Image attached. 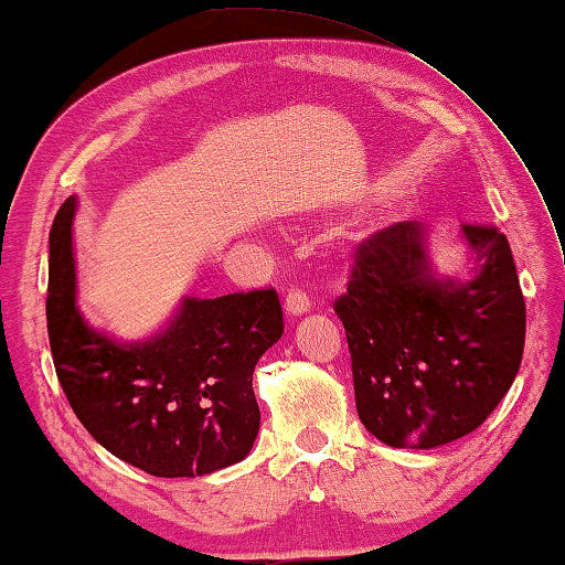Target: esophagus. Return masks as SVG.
I'll return each instance as SVG.
<instances>
[{
    "label": "esophagus",
    "mask_w": 565,
    "mask_h": 565,
    "mask_svg": "<svg viewBox=\"0 0 565 565\" xmlns=\"http://www.w3.org/2000/svg\"><path fill=\"white\" fill-rule=\"evenodd\" d=\"M310 295L302 292V290H290L288 298H285V315L288 318H302V315L310 312Z\"/></svg>",
    "instance_id": "obj_1"
}]
</instances>
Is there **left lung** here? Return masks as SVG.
Wrapping results in <instances>:
<instances>
[{
  "instance_id": "obj_1",
  "label": "left lung",
  "mask_w": 565,
  "mask_h": 565,
  "mask_svg": "<svg viewBox=\"0 0 565 565\" xmlns=\"http://www.w3.org/2000/svg\"><path fill=\"white\" fill-rule=\"evenodd\" d=\"M434 231L404 221L360 245L348 295L334 302L348 332L358 414L397 449L467 437L516 380L526 340L511 245L497 227L461 225L467 280L434 263Z\"/></svg>"
}]
</instances>
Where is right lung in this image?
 <instances>
[{
	"label": "right lung",
	"mask_w": 565,
	"mask_h": 565,
	"mask_svg": "<svg viewBox=\"0 0 565 565\" xmlns=\"http://www.w3.org/2000/svg\"><path fill=\"white\" fill-rule=\"evenodd\" d=\"M76 211L78 198L68 195L49 231L46 328L78 422L116 459L151 477L195 479L243 461L260 429L255 364L282 338L277 295H183L161 330L116 338L76 302Z\"/></svg>",
	"instance_id": "1"
}]
</instances>
